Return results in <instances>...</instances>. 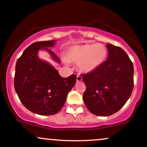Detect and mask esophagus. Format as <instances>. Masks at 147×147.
Here are the masks:
<instances>
[{"mask_svg": "<svg viewBox=\"0 0 147 147\" xmlns=\"http://www.w3.org/2000/svg\"><path fill=\"white\" fill-rule=\"evenodd\" d=\"M82 80V77L80 76H77L76 77V82L78 83V82H80Z\"/></svg>", "mask_w": 147, "mask_h": 147, "instance_id": "34e87169", "label": "esophagus"}]
</instances>
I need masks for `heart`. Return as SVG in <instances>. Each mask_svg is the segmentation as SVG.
I'll return each instance as SVG.
<instances>
[{
  "mask_svg": "<svg viewBox=\"0 0 147 147\" xmlns=\"http://www.w3.org/2000/svg\"><path fill=\"white\" fill-rule=\"evenodd\" d=\"M107 50L101 44H87L71 47L67 55V60L78 63L82 72H90L102 65L107 59Z\"/></svg>",
  "mask_w": 147,
  "mask_h": 147,
  "instance_id": "heart-1",
  "label": "heart"
}]
</instances>
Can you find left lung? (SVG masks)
Instances as JSON below:
<instances>
[{
    "label": "left lung",
    "mask_w": 147,
    "mask_h": 147,
    "mask_svg": "<svg viewBox=\"0 0 147 147\" xmlns=\"http://www.w3.org/2000/svg\"><path fill=\"white\" fill-rule=\"evenodd\" d=\"M107 59L91 72L82 74L86 86L84 103L96 116H108L119 111L130 98L134 87V68L120 47L107 45Z\"/></svg>",
    "instance_id": "left-lung-1"
}]
</instances>
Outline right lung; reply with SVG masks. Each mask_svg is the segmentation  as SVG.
Returning <instances> with one entry per match:
<instances>
[{
	"instance_id": "add662e5",
	"label": "right lung",
	"mask_w": 147,
	"mask_h": 147,
	"mask_svg": "<svg viewBox=\"0 0 147 147\" xmlns=\"http://www.w3.org/2000/svg\"><path fill=\"white\" fill-rule=\"evenodd\" d=\"M55 42L47 40L31 44L17 59L15 67L14 85L19 99L30 111L42 116L60 111L68 93L76 82L75 74L62 78L53 66L38 57V50H45L55 60L60 62L49 49Z\"/></svg>"
}]
</instances>
